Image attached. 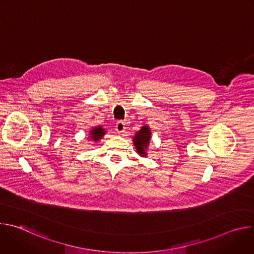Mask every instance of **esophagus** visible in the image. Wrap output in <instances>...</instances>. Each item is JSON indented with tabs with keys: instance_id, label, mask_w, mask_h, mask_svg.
Masks as SVG:
<instances>
[{
	"instance_id": "esophagus-1",
	"label": "esophagus",
	"mask_w": 254,
	"mask_h": 254,
	"mask_svg": "<svg viewBox=\"0 0 254 254\" xmlns=\"http://www.w3.org/2000/svg\"><path fill=\"white\" fill-rule=\"evenodd\" d=\"M125 126H126V125H125V123H124V122L119 121V122L117 123V126H116V129H117V131H118V132H120V133L124 132V131H125V128H126V127H125Z\"/></svg>"
}]
</instances>
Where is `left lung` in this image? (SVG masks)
Masks as SVG:
<instances>
[{"instance_id": "1", "label": "left lung", "mask_w": 254, "mask_h": 254, "mask_svg": "<svg viewBox=\"0 0 254 254\" xmlns=\"http://www.w3.org/2000/svg\"><path fill=\"white\" fill-rule=\"evenodd\" d=\"M151 129L149 127V126H143L141 127V128L135 132L132 141L135 147V150L137 152V154L140 157H146L147 156V152L146 150L148 149L149 142L151 140Z\"/></svg>"}]
</instances>
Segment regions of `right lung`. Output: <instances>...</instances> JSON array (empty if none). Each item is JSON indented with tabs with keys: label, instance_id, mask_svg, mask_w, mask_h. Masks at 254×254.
I'll use <instances>...</instances> for the list:
<instances>
[{
	"label": "right lung",
	"instance_id": "add662e5",
	"mask_svg": "<svg viewBox=\"0 0 254 254\" xmlns=\"http://www.w3.org/2000/svg\"><path fill=\"white\" fill-rule=\"evenodd\" d=\"M105 132H106V131L104 130V128H103L102 127L98 126V127H93L92 130H90V132H89V137H90L93 141H97V140H99L100 138H102V136L104 135Z\"/></svg>",
	"mask_w": 254,
	"mask_h": 254
}]
</instances>
